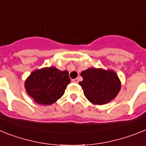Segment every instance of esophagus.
I'll return each mask as SVG.
<instances>
[{
    "instance_id": "esophagus-1",
    "label": "esophagus",
    "mask_w": 146,
    "mask_h": 146,
    "mask_svg": "<svg viewBox=\"0 0 146 146\" xmlns=\"http://www.w3.org/2000/svg\"><path fill=\"white\" fill-rule=\"evenodd\" d=\"M78 81H79L78 80V78H74V79H73V80H72V82H74V83H78Z\"/></svg>"
}]
</instances>
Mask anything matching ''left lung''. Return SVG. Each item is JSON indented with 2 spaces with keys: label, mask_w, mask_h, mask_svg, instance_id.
I'll use <instances>...</instances> for the list:
<instances>
[{
  "label": "left lung",
  "mask_w": 146,
  "mask_h": 146,
  "mask_svg": "<svg viewBox=\"0 0 146 146\" xmlns=\"http://www.w3.org/2000/svg\"><path fill=\"white\" fill-rule=\"evenodd\" d=\"M83 81L79 84L91 103L102 105L114 99L120 90V82L112 70L89 68L82 71Z\"/></svg>",
  "instance_id": "8db88e82"
}]
</instances>
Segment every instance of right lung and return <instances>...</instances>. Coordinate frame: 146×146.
<instances>
[{"label":"right lung","instance_id":"right-lung-1","mask_svg":"<svg viewBox=\"0 0 146 146\" xmlns=\"http://www.w3.org/2000/svg\"><path fill=\"white\" fill-rule=\"evenodd\" d=\"M70 83V79L67 70L61 71L55 67H50L31 73L25 82V87L36 103L50 105L64 95Z\"/></svg>","mask_w":146,"mask_h":146}]
</instances>
